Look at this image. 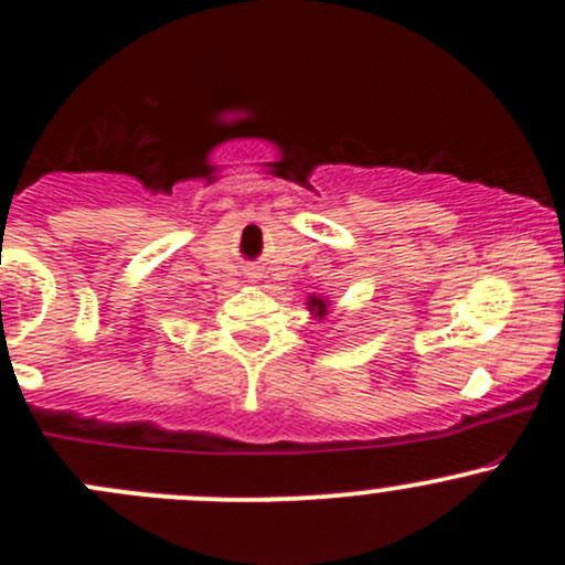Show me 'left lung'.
<instances>
[{"label":"left lung","instance_id":"1","mask_svg":"<svg viewBox=\"0 0 565 565\" xmlns=\"http://www.w3.org/2000/svg\"><path fill=\"white\" fill-rule=\"evenodd\" d=\"M328 306H330V300H322V298H317V295H311L309 298V311L315 317H324L328 315Z\"/></svg>","mask_w":565,"mask_h":565}]
</instances>
